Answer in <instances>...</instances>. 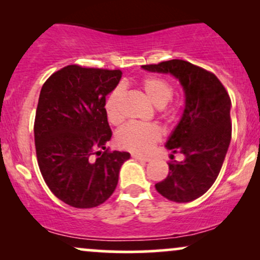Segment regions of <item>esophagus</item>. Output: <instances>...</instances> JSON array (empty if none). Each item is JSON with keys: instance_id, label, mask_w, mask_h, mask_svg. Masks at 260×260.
<instances>
[{"instance_id": "esophagus-1", "label": "esophagus", "mask_w": 260, "mask_h": 260, "mask_svg": "<svg viewBox=\"0 0 260 260\" xmlns=\"http://www.w3.org/2000/svg\"><path fill=\"white\" fill-rule=\"evenodd\" d=\"M132 157H133V159L139 160V161H145V162H148V161H150V157L143 156V155H138V154H132Z\"/></svg>"}]
</instances>
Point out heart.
<instances>
[{"label":"heart","instance_id":"heart-1","mask_svg":"<svg viewBox=\"0 0 260 260\" xmlns=\"http://www.w3.org/2000/svg\"><path fill=\"white\" fill-rule=\"evenodd\" d=\"M140 89L147 99L157 107L164 117H170L172 109L169 101L174 95V86L165 78L156 76L145 77L140 82ZM123 100V90L116 88L110 92L105 101V113L110 123L120 124L123 120L121 104ZM161 137L160 129L154 124L128 123L122 127L116 134V140L121 148L133 151V153L145 154L159 142Z\"/></svg>","mask_w":260,"mask_h":260}]
</instances>
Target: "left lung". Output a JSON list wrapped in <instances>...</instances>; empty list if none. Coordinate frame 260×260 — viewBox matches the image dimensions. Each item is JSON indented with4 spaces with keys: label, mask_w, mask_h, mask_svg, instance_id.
<instances>
[{
    "label": "left lung",
    "mask_w": 260,
    "mask_h": 260,
    "mask_svg": "<svg viewBox=\"0 0 260 260\" xmlns=\"http://www.w3.org/2000/svg\"><path fill=\"white\" fill-rule=\"evenodd\" d=\"M142 67L172 74L183 86L186 107L166 148L186 159L169 162L168 177L155 188L169 201L192 202L213 186L221 170L231 140V99L215 74L183 59Z\"/></svg>",
    "instance_id": "1"
}]
</instances>
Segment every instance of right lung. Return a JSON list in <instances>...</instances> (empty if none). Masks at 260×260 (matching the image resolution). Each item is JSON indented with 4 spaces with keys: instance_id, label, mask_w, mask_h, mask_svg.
Wrapping results in <instances>:
<instances>
[{
    "instance_id": "right-lung-1",
    "label": "right lung",
    "mask_w": 260,
    "mask_h": 260,
    "mask_svg": "<svg viewBox=\"0 0 260 260\" xmlns=\"http://www.w3.org/2000/svg\"><path fill=\"white\" fill-rule=\"evenodd\" d=\"M120 70L70 64L47 78L35 113L38 165L50 190L71 207L95 208L115 192L126 151L109 150L106 95Z\"/></svg>"
}]
</instances>
